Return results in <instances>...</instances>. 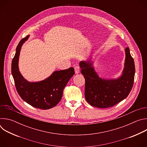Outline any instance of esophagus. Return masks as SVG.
<instances>
[{"label": "esophagus", "instance_id": "esophagus-1", "mask_svg": "<svg viewBox=\"0 0 147 147\" xmlns=\"http://www.w3.org/2000/svg\"><path fill=\"white\" fill-rule=\"evenodd\" d=\"M74 70H75V73L76 74H78L80 73V69L78 66H75L74 67Z\"/></svg>", "mask_w": 147, "mask_h": 147}]
</instances>
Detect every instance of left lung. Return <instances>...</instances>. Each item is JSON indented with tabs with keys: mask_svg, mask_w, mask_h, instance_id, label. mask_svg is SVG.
Listing matches in <instances>:
<instances>
[{
	"mask_svg": "<svg viewBox=\"0 0 147 147\" xmlns=\"http://www.w3.org/2000/svg\"><path fill=\"white\" fill-rule=\"evenodd\" d=\"M125 51V61L121 74L116 78H104L95 71L94 62L81 60V73L85 78V97L91 106L98 108L112 107L125 99L130 94L134 83L135 66L129 48Z\"/></svg>",
	"mask_w": 147,
	"mask_h": 147,
	"instance_id": "obj_1",
	"label": "left lung"
}]
</instances>
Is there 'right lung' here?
<instances>
[{"label": "right lung", "mask_w": 147, "mask_h": 147, "mask_svg": "<svg viewBox=\"0 0 147 147\" xmlns=\"http://www.w3.org/2000/svg\"><path fill=\"white\" fill-rule=\"evenodd\" d=\"M30 35L20 40L11 63V74L16 90L20 97L30 105L40 109H49L55 107L60 101L63 91L68 81L74 74V69L55 71L48 78L36 82L25 79L18 68L21 49Z\"/></svg>", "instance_id": "add662e5"}]
</instances>
